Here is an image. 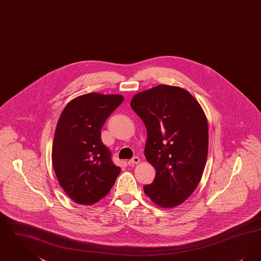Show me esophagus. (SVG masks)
I'll use <instances>...</instances> for the list:
<instances>
[{
    "label": "esophagus",
    "instance_id": "obj_1",
    "mask_svg": "<svg viewBox=\"0 0 261 261\" xmlns=\"http://www.w3.org/2000/svg\"><path fill=\"white\" fill-rule=\"evenodd\" d=\"M140 162V158H138V156H134L131 161H129L128 163H129V165H135V164H138Z\"/></svg>",
    "mask_w": 261,
    "mask_h": 261
}]
</instances>
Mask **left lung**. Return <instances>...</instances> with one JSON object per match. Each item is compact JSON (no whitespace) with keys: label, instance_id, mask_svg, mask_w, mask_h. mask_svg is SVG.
<instances>
[{"label":"left lung","instance_id":"obj_1","mask_svg":"<svg viewBox=\"0 0 261 261\" xmlns=\"http://www.w3.org/2000/svg\"><path fill=\"white\" fill-rule=\"evenodd\" d=\"M132 110L147 128L145 156L155 168L145 194L163 208L183 203L196 190L208 150V124L199 101L185 89L159 85L136 94Z\"/></svg>","mask_w":261,"mask_h":261}]
</instances>
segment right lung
<instances>
[{"instance_id": "obj_1", "label": "right lung", "mask_w": 261, "mask_h": 261, "mask_svg": "<svg viewBox=\"0 0 261 261\" xmlns=\"http://www.w3.org/2000/svg\"><path fill=\"white\" fill-rule=\"evenodd\" d=\"M122 101L121 95L89 93L70 100L59 118L51 162L60 185L76 203L99 201L120 173L101 142L100 129Z\"/></svg>"}]
</instances>
